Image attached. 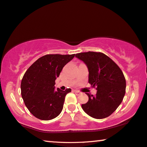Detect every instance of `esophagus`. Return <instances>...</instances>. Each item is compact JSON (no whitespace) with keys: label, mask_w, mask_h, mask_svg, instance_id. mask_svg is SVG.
<instances>
[{"label":"esophagus","mask_w":147,"mask_h":147,"mask_svg":"<svg viewBox=\"0 0 147 147\" xmlns=\"http://www.w3.org/2000/svg\"><path fill=\"white\" fill-rule=\"evenodd\" d=\"M74 92L76 93V95H80V92L79 91H77V90H74Z\"/></svg>","instance_id":"obj_1"}]
</instances>
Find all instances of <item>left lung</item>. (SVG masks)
<instances>
[{"instance_id":"obj_1","label":"left lung","mask_w":147,"mask_h":147,"mask_svg":"<svg viewBox=\"0 0 147 147\" xmlns=\"http://www.w3.org/2000/svg\"><path fill=\"white\" fill-rule=\"evenodd\" d=\"M76 57L87 65L89 84L96 87V95L87 93L89 100L82 104L83 110L95 119L111 115L122 102L125 94L126 81L119 67L101 52H82Z\"/></svg>"}]
</instances>
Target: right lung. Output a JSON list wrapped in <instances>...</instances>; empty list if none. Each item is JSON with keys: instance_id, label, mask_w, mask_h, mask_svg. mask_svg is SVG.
Returning <instances> with one entry per match:
<instances>
[{"instance_id": "right-lung-1", "label": "right lung", "mask_w": 147, "mask_h": 147, "mask_svg": "<svg viewBox=\"0 0 147 147\" xmlns=\"http://www.w3.org/2000/svg\"><path fill=\"white\" fill-rule=\"evenodd\" d=\"M74 56L75 54L45 55L24 74L21 82V94L28 109L36 118L48 121L60 114L65 95L71 90L56 89L55 80Z\"/></svg>"}]
</instances>
